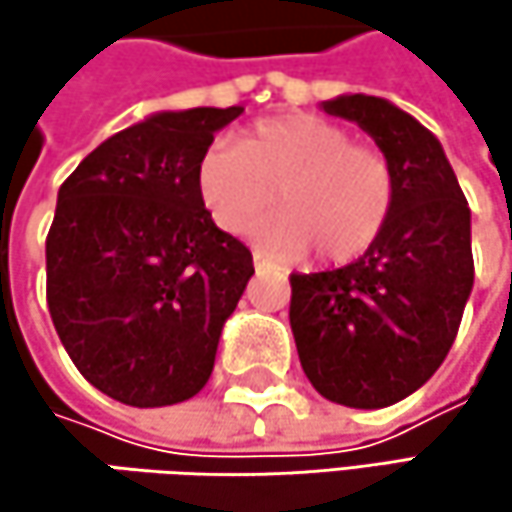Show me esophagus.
<instances>
[{"label":"esophagus","instance_id":"esophagus-1","mask_svg":"<svg viewBox=\"0 0 512 512\" xmlns=\"http://www.w3.org/2000/svg\"><path fill=\"white\" fill-rule=\"evenodd\" d=\"M252 260H255V269H266V266H272V260L263 255V252H255V255H252Z\"/></svg>","mask_w":512,"mask_h":512}]
</instances>
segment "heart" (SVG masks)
<instances>
[{
  "instance_id": "obj_1",
  "label": "heart",
  "mask_w": 512,
  "mask_h": 512,
  "mask_svg": "<svg viewBox=\"0 0 512 512\" xmlns=\"http://www.w3.org/2000/svg\"><path fill=\"white\" fill-rule=\"evenodd\" d=\"M198 189L219 228L240 234L278 198L284 210L252 228L255 243L278 257L311 246L335 263L364 255L394 204L388 156L314 115L257 124L240 142L213 145L198 165Z\"/></svg>"
}]
</instances>
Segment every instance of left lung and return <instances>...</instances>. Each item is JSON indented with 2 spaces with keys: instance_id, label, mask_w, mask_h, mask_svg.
<instances>
[{
  "instance_id": "obj_1",
  "label": "left lung",
  "mask_w": 512,
  "mask_h": 512,
  "mask_svg": "<svg viewBox=\"0 0 512 512\" xmlns=\"http://www.w3.org/2000/svg\"><path fill=\"white\" fill-rule=\"evenodd\" d=\"M323 112L358 124L394 171V204L364 255L290 275L305 376L332 403L382 409L445 361L474 284L471 210L442 142L385 97L341 94Z\"/></svg>"
}]
</instances>
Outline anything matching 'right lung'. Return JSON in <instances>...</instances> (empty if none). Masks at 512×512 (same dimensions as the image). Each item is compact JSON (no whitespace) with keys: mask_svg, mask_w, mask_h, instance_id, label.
Masks as SVG:
<instances>
[{"mask_svg":"<svg viewBox=\"0 0 512 512\" xmlns=\"http://www.w3.org/2000/svg\"><path fill=\"white\" fill-rule=\"evenodd\" d=\"M243 106L154 112L61 183L47 305L79 373L118 403L195 397L249 278L252 252L216 228L198 189L213 136Z\"/></svg>","mask_w":512,"mask_h":512,"instance_id":"1","label":"right lung"}]
</instances>
